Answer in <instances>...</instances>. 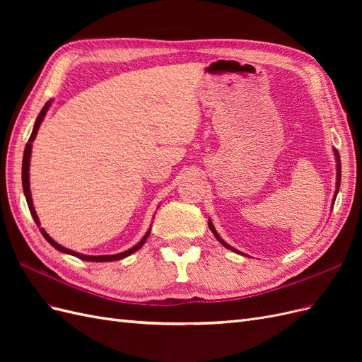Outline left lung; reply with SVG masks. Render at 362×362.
<instances>
[{
  "label": "left lung",
  "mask_w": 362,
  "mask_h": 362,
  "mask_svg": "<svg viewBox=\"0 0 362 362\" xmlns=\"http://www.w3.org/2000/svg\"><path fill=\"white\" fill-rule=\"evenodd\" d=\"M334 151V157H335V163H337V182H335V193H334V198H332V205H334V202H335V198H337V193H338V190H339V182H341V161H339V154H338V151L334 148L332 149ZM208 226H210V229H211V233L214 234V237L217 238V242L221 243V245H223L226 249H229V250H233V252H235V254H242V252L240 250H237V249H234L233 246H229L225 240L217 234V231H216V228H214V225H213V222L210 221V218H208ZM243 255V254H242Z\"/></svg>",
  "instance_id": "obj_1"
}]
</instances>
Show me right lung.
Listing matches in <instances>:
<instances>
[{"mask_svg": "<svg viewBox=\"0 0 362 362\" xmlns=\"http://www.w3.org/2000/svg\"><path fill=\"white\" fill-rule=\"evenodd\" d=\"M51 104H52V101H48L45 105H43V108L40 110L39 116L36 117V122H35V127H33L31 136H30V139H28V144L25 145V149H24V158H23V189H24L25 199H27V204H28V208H30V213H31L33 218H35L36 225L39 226L40 233H42V235H43V237H45L47 242H48L52 247H56L57 250L63 252V254H68V255L76 257V258L84 259V261H93V262H108V261H117V259L127 258L128 255L134 254L136 250H139L141 246H144V243L146 242V238H148V235H149V233H151V228L148 229L146 234L144 235V238H141L140 242H139L136 246L129 247L128 250L120 252V254H115V255H84V254H80V252H75V250H72V249H68V247H64V246L59 245V243L56 242V240H52V238L48 235V233L45 231V229L40 228L39 217H37V214H36L35 205H33V199H31V190H30V160H31V148H33V141H35V139H36V136H37V131H39V128H40V124L43 122V119H45L47 112L49 110Z\"/></svg>", "mask_w": 362, "mask_h": 362, "instance_id": "right-lung-1", "label": "right lung"}]
</instances>
